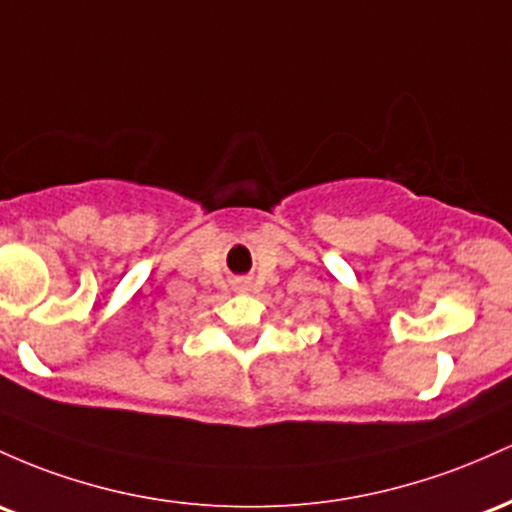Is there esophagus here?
Masks as SVG:
<instances>
[{"mask_svg": "<svg viewBox=\"0 0 512 512\" xmlns=\"http://www.w3.org/2000/svg\"><path fill=\"white\" fill-rule=\"evenodd\" d=\"M239 290H249V283H239Z\"/></svg>", "mask_w": 512, "mask_h": 512, "instance_id": "1", "label": "esophagus"}]
</instances>
